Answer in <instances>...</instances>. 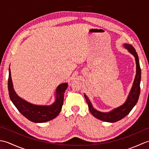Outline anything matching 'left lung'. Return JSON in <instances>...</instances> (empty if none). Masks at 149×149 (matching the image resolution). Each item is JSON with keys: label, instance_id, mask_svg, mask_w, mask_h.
I'll return each mask as SVG.
<instances>
[{"label": "left lung", "instance_id": "obj_1", "mask_svg": "<svg viewBox=\"0 0 149 149\" xmlns=\"http://www.w3.org/2000/svg\"><path fill=\"white\" fill-rule=\"evenodd\" d=\"M123 47H125V49L128 50L129 53L131 54L134 57L136 65V70L134 80L125 102L122 105L118 107H116V108L112 109L109 112H101L94 108L89 98L86 96V94L84 93L85 99L86 100V102L88 105V108H89L91 113L95 118L104 122L113 123L124 118L125 116H127L130 113L132 108L136 104L139 99V96H140L141 68L140 66V62H139L138 56L136 52L135 49L130 44L125 43L123 45Z\"/></svg>", "mask_w": 149, "mask_h": 149}]
</instances>
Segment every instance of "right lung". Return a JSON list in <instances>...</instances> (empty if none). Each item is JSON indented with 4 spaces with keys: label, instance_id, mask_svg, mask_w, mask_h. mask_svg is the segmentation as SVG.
Here are the masks:
<instances>
[{
    "label": "right lung",
    "instance_id": "right-lung-1",
    "mask_svg": "<svg viewBox=\"0 0 149 149\" xmlns=\"http://www.w3.org/2000/svg\"><path fill=\"white\" fill-rule=\"evenodd\" d=\"M8 86L10 99L19 111L31 122L44 123L56 118L61 111L64 100V93L68 87V83L60 84L57 87L55 101L49 106L31 104L18 95L13 88L10 66L9 68Z\"/></svg>",
    "mask_w": 149,
    "mask_h": 149
}]
</instances>
